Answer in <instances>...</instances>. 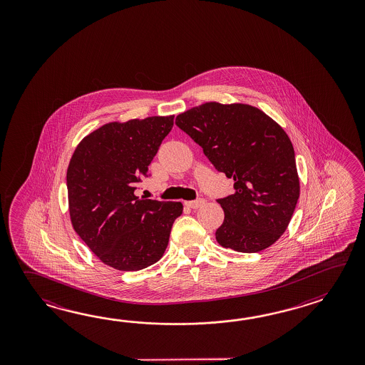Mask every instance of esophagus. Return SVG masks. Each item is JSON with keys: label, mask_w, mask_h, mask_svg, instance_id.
Returning a JSON list of instances; mask_svg holds the SVG:
<instances>
[{"label": "esophagus", "mask_w": 365, "mask_h": 365, "mask_svg": "<svg viewBox=\"0 0 365 365\" xmlns=\"http://www.w3.org/2000/svg\"><path fill=\"white\" fill-rule=\"evenodd\" d=\"M205 198H198V200H194V201L186 202L185 205L190 209H200L201 206L205 205Z\"/></svg>", "instance_id": "1"}]
</instances>
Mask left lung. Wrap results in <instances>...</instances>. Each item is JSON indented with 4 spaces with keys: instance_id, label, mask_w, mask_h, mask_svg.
Wrapping results in <instances>:
<instances>
[{
    "instance_id": "obj_1",
    "label": "left lung",
    "mask_w": 365,
    "mask_h": 365,
    "mask_svg": "<svg viewBox=\"0 0 365 365\" xmlns=\"http://www.w3.org/2000/svg\"><path fill=\"white\" fill-rule=\"evenodd\" d=\"M235 193L217 200L225 222L215 232L223 248L256 253L287 230L300 194L295 151L286 132L248 104L205 103L176 117Z\"/></svg>"
}]
</instances>
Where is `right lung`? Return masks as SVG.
Listing matches in <instances>:
<instances>
[{
  "instance_id": "add662e5",
  "label": "right lung",
  "mask_w": 365,
  "mask_h": 365,
  "mask_svg": "<svg viewBox=\"0 0 365 365\" xmlns=\"http://www.w3.org/2000/svg\"><path fill=\"white\" fill-rule=\"evenodd\" d=\"M173 116L109 123L88 134L70 159L66 185L71 225L101 262L137 272L158 262L181 202L134 195L171 132Z\"/></svg>"
}]
</instances>
